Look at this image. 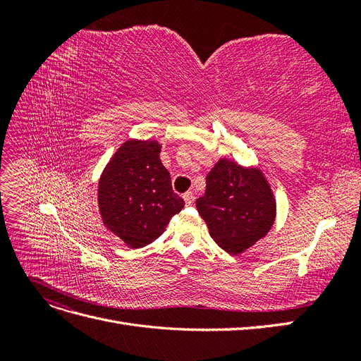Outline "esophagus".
Returning a JSON list of instances; mask_svg holds the SVG:
<instances>
[{"instance_id": "34e87169", "label": "esophagus", "mask_w": 361, "mask_h": 361, "mask_svg": "<svg viewBox=\"0 0 361 361\" xmlns=\"http://www.w3.org/2000/svg\"><path fill=\"white\" fill-rule=\"evenodd\" d=\"M183 200H185V203H187V206H191L194 203V194L191 191L185 192L183 194Z\"/></svg>"}]
</instances>
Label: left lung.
Here are the masks:
<instances>
[{
  "instance_id": "obj_1",
  "label": "left lung",
  "mask_w": 361,
  "mask_h": 361,
  "mask_svg": "<svg viewBox=\"0 0 361 361\" xmlns=\"http://www.w3.org/2000/svg\"><path fill=\"white\" fill-rule=\"evenodd\" d=\"M209 235L231 255L265 238L276 221L277 202L264 171L220 158L206 174L204 195L195 202Z\"/></svg>"
}]
</instances>
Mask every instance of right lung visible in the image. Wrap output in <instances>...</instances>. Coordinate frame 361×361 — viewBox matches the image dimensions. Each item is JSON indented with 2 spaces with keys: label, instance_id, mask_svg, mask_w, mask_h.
Wrapping results in <instances>:
<instances>
[{
  "label": "right lung",
  "instance_id": "1",
  "mask_svg": "<svg viewBox=\"0 0 361 361\" xmlns=\"http://www.w3.org/2000/svg\"><path fill=\"white\" fill-rule=\"evenodd\" d=\"M157 140H128L105 166L97 183L104 226L130 248L152 244L185 206L173 191Z\"/></svg>",
  "mask_w": 361,
  "mask_h": 361
}]
</instances>
